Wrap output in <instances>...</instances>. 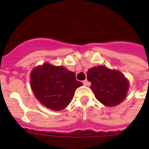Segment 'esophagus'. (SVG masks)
I'll return each mask as SVG.
<instances>
[{
  "instance_id": "34e87169",
  "label": "esophagus",
  "mask_w": 149,
  "mask_h": 149,
  "mask_svg": "<svg viewBox=\"0 0 149 149\" xmlns=\"http://www.w3.org/2000/svg\"><path fill=\"white\" fill-rule=\"evenodd\" d=\"M83 83H84V86H90L91 85V83L87 80V79H85V80H84L83 81Z\"/></svg>"
}]
</instances>
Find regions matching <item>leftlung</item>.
Listing matches in <instances>:
<instances>
[{
  "label": "left lung",
  "mask_w": 149,
  "mask_h": 149,
  "mask_svg": "<svg viewBox=\"0 0 149 149\" xmlns=\"http://www.w3.org/2000/svg\"><path fill=\"white\" fill-rule=\"evenodd\" d=\"M87 79L95 97L105 106L113 107L127 97L129 84L121 72L109 70L105 66H97L87 72Z\"/></svg>",
  "instance_id": "1"
}]
</instances>
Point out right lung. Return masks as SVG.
<instances>
[{"label": "right lung", "instance_id": "right-lung-1", "mask_svg": "<svg viewBox=\"0 0 149 149\" xmlns=\"http://www.w3.org/2000/svg\"><path fill=\"white\" fill-rule=\"evenodd\" d=\"M83 85L76 74L63 66L45 63L31 72V87L36 97L48 108L61 111L69 105L75 91Z\"/></svg>", "mask_w": 149, "mask_h": 149}]
</instances>
